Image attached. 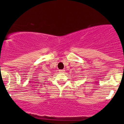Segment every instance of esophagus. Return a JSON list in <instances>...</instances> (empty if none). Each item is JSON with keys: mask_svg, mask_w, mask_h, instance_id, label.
<instances>
[{"mask_svg": "<svg viewBox=\"0 0 124 124\" xmlns=\"http://www.w3.org/2000/svg\"><path fill=\"white\" fill-rule=\"evenodd\" d=\"M59 73H65V70H59Z\"/></svg>", "mask_w": 124, "mask_h": 124, "instance_id": "34e87169", "label": "esophagus"}]
</instances>
